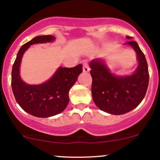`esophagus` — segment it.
Wrapping results in <instances>:
<instances>
[{
    "mask_svg": "<svg viewBox=\"0 0 160 160\" xmlns=\"http://www.w3.org/2000/svg\"><path fill=\"white\" fill-rule=\"evenodd\" d=\"M83 72H88L90 71V67H89V64H88V62H83Z\"/></svg>",
    "mask_w": 160,
    "mask_h": 160,
    "instance_id": "1",
    "label": "esophagus"
}]
</instances>
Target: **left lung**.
Wrapping results in <instances>:
<instances>
[{"instance_id": "1", "label": "left lung", "mask_w": 160, "mask_h": 160, "mask_svg": "<svg viewBox=\"0 0 160 160\" xmlns=\"http://www.w3.org/2000/svg\"><path fill=\"white\" fill-rule=\"evenodd\" d=\"M126 44L135 49L139 62L132 75L115 77L101 61L93 60L90 63L91 92L95 104L101 110L118 115L135 108L144 98L149 85V74L144 53L136 42L131 40Z\"/></svg>"}]
</instances>
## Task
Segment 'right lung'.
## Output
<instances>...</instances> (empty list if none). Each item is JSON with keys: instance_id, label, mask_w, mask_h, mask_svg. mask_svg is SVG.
<instances>
[{"instance_id": "right-lung-1", "label": "right lung", "mask_w": 160, "mask_h": 160, "mask_svg": "<svg viewBox=\"0 0 160 160\" xmlns=\"http://www.w3.org/2000/svg\"><path fill=\"white\" fill-rule=\"evenodd\" d=\"M52 35H40L24 44L19 49L11 72V88L20 107L32 115L48 118L65 110L69 103V91L81 73V64L72 68L59 67L50 80L40 85L26 84L19 75L24 52L31 45L53 41Z\"/></svg>"}]
</instances>
